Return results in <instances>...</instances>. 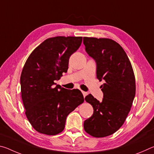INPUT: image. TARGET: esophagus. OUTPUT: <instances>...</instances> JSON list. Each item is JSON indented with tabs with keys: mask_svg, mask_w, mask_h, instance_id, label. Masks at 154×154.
Listing matches in <instances>:
<instances>
[{
	"mask_svg": "<svg viewBox=\"0 0 154 154\" xmlns=\"http://www.w3.org/2000/svg\"><path fill=\"white\" fill-rule=\"evenodd\" d=\"M82 94H83V97H85V96H87V94H88V93L86 92H84V91H82Z\"/></svg>",
	"mask_w": 154,
	"mask_h": 154,
	"instance_id": "esophagus-1",
	"label": "esophagus"
}]
</instances>
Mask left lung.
<instances>
[{
  "label": "left lung",
  "mask_w": 154,
  "mask_h": 154,
  "mask_svg": "<svg viewBox=\"0 0 154 154\" xmlns=\"http://www.w3.org/2000/svg\"><path fill=\"white\" fill-rule=\"evenodd\" d=\"M83 44L96 62V77L104 82L102 101L90 94L85 96L94 113L83 128L94 137H107L119 130L130 111L136 91L133 69L126 52L113 40L83 37Z\"/></svg>",
  "instance_id": "8db88e82"
}]
</instances>
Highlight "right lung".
Segmentation results:
<instances>
[{
	"mask_svg": "<svg viewBox=\"0 0 154 154\" xmlns=\"http://www.w3.org/2000/svg\"><path fill=\"white\" fill-rule=\"evenodd\" d=\"M82 42V36L48 38L26 62L20 77L22 98L28 121L40 133L61 132L68 115L84 101L79 90H67L55 83L67 72L70 56Z\"/></svg>",
	"mask_w": 154,
	"mask_h": 154,
	"instance_id": "add662e5",
	"label": "right lung"
}]
</instances>
